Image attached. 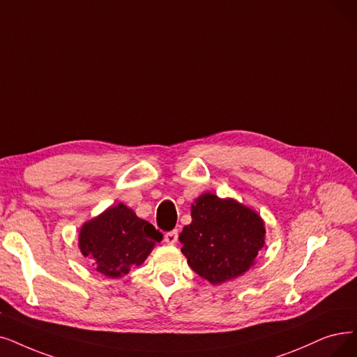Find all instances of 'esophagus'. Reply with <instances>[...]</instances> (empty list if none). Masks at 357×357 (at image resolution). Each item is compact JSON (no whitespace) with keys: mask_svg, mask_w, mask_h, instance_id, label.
<instances>
[{"mask_svg":"<svg viewBox=\"0 0 357 357\" xmlns=\"http://www.w3.org/2000/svg\"><path fill=\"white\" fill-rule=\"evenodd\" d=\"M164 240L167 241L168 245H176L177 240H178V231H177V230L168 231V233L164 236Z\"/></svg>","mask_w":357,"mask_h":357,"instance_id":"1","label":"esophagus"}]
</instances>
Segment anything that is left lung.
<instances>
[{"label": "left lung", "mask_w": 357, "mask_h": 357, "mask_svg": "<svg viewBox=\"0 0 357 357\" xmlns=\"http://www.w3.org/2000/svg\"><path fill=\"white\" fill-rule=\"evenodd\" d=\"M192 222L178 236L181 253L197 275L213 286L234 280L256 264L265 245V222L233 197L204 193L190 206Z\"/></svg>", "instance_id": "obj_1"}]
</instances>
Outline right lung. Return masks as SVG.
<instances>
[{
	"instance_id": "obj_1",
	"label": "right lung",
	"mask_w": 357,
	"mask_h": 357,
	"mask_svg": "<svg viewBox=\"0 0 357 357\" xmlns=\"http://www.w3.org/2000/svg\"><path fill=\"white\" fill-rule=\"evenodd\" d=\"M162 240V234L139 218L124 204L107 208L84 222L79 233V249L98 273L121 278L132 266H140Z\"/></svg>"
}]
</instances>
